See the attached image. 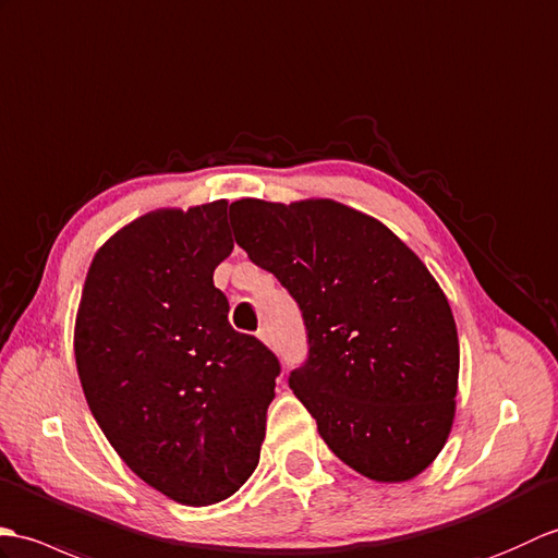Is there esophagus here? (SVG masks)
<instances>
[{"label":"esophagus","instance_id":"1","mask_svg":"<svg viewBox=\"0 0 558 558\" xmlns=\"http://www.w3.org/2000/svg\"><path fill=\"white\" fill-rule=\"evenodd\" d=\"M257 337H259V341L267 343V345H271V341H275V339H271V333H269V329H267V327L259 329V331H257Z\"/></svg>","mask_w":558,"mask_h":558}]
</instances>
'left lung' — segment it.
Listing matches in <instances>:
<instances>
[{"mask_svg":"<svg viewBox=\"0 0 558 558\" xmlns=\"http://www.w3.org/2000/svg\"><path fill=\"white\" fill-rule=\"evenodd\" d=\"M233 239L299 303L307 361L289 387L341 461L408 482L439 456L456 415L458 333L423 259L379 219L329 197L231 203Z\"/></svg>","mask_w":558,"mask_h":558,"instance_id":"left-lung-1","label":"left lung"}]
</instances>
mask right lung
I'll use <instances>...</instances> for the list:
<instances>
[{
	"mask_svg": "<svg viewBox=\"0 0 558 558\" xmlns=\"http://www.w3.org/2000/svg\"><path fill=\"white\" fill-rule=\"evenodd\" d=\"M227 201L155 209L95 253L73 353L85 401L135 475L185 506L253 475L279 361L229 325L215 269L233 251Z\"/></svg>",
	"mask_w": 558,
	"mask_h": 558,
	"instance_id": "right-lung-1",
	"label": "right lung"
}]
</instances>
